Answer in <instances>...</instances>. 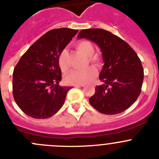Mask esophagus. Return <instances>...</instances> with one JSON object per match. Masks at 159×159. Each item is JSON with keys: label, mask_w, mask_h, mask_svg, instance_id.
<instances>
[{"label": "esophagus", "mask_w": 159, "mask_h": 159, "mask_svg": "<svg viewBox=\"0 0 159 159\" xmlns=\"http://www.w3.org/2000/svg\"><path fill=\"white\" fill-rule=\"evenodd\" d=\"M75 87H85L84 84H80V85H75Z\"/></svg>", "instance_id": "1"}]
</instances>
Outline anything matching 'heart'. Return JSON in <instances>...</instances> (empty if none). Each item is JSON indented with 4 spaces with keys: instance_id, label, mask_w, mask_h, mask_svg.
<instances>
[{
    "instance_id": "b5f03b06",
    "label": "heart",
    "mask_w": 159,
    "mask_h": 159,
    "mask_svg": "<svg viewBox=\"0 0 159 159\" xmlns=\"http://www.w3.org/2000/svg\"><path fill=\"white\" fill-rule=\"evenodd\" d=\"M76 48L88 56V60L91 63L99 65L101 64V60L97 55L94 54L95 48L92 42L88 40H81L76 43ZM57 62L60 69L65 72L67 71L69 64H68V52L66 49L60 52L57 59ZM97 75V69L93 66H90L84 70H74L70 71L66 75L64 80L66 84L71 85H80V84H86L92 80Z\"/></svg>"
}]
</instances>
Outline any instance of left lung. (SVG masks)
Listing matches in <instances>:
<instances>
[{"label": "left lung", "mask_w": 159, "mask_h": 159, "mask_svg": "<svg viewBox=\"0 0 159 159\" xmlns=\"http://www.w3.org/2000/svg\"><path fill=\"white\" fill-rule=\"evenodd\" d=\"M78 38L96 43L104 62L99 74L103 84L95 88V94L89 99L91 105L105 115H116L128 109L141 93L144 77L141 60L134 49L104 29H83Z\"/></svg>", "instance_id": "left-lung-1"}]
</instances>
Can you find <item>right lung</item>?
<instances>
[{
  "instance_id": "right-lung-1",
  "label": "right lung",
  "mask_w": 159,
  "mask_h": 159,
  "mask_svg": "<svg viewBox=\"0 0 159 159\" xmlns=\"http://www.w3.org/2000/svg\"><path fill=\"white\" fill-rule=\"evenodd\" d=\"M78 30L56 29L39 38L20 59L12 74V95L20 110L34 119H48L62 107L70 87H61L60 52Z\"/></svg>"
}]
</instances>
